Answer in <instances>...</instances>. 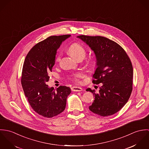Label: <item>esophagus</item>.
I'll return each mask as SVG.
<instances>
[{
    "mask_svg": "<svg viewBox=\"0 0 149 149\" xmlns=\"http://www.w3.org/2000/svg\"><path fill=\"white\" fill-rule=\"evenodd\" d=\"M71 90L72 91H74V92H81L83 91V88H81V87H78V86H73L71 88Z\"/></svg>",
    "mask_w": 149,
    "mask_h": 149,
    "instance_id": "obj_1",
    "label": "esophagus"
}]
</instances>
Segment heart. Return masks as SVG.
Segmentation results:
<instances>
[{
	"mask_svg": "<svg viewBox=\"0 0 149 149\" xmlns=\"http://www.w3.org/2000/svg\"><path fill=\"white\" fill-rule=\"evenodd\" d=\"M69 51L70 53V54L74 56L77 59L79 58H84L86 55V50L85 48L80 43H73L69 47ZM61 53H58L56 57H55V61L56 63H57L59 61L61 58ZM83 76V73H77L73 76V80L79 82V79L80 77H82Z\"/></svg>",
	"mask_w": 149,
	"mask_h": 149,
	"instance_id": "heart-1",
	"label": "heart"
}]
</instances>
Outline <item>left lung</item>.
<instances>
[{"label":"left lung","mask_w":149,"mask_h":149,"mask_svg":"<svg viewBox=\"0 0 149 149\" xmlns=\"http://www.w3.org/2000/svg\"><path fill=\"white\" fill-rule=\"evenodd\" d=\"M93 51L96 69L92 83H102L99 93L86 89L93 94L95 100L89 109L102 116L118 112L128 102L132 90L133 68L125 50L117 43L101 36L77 37Z\"/></svg>","instance_id":"left-lung-1"}]
</instances>
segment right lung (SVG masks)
I'll return each instance as SVG.
<instances>
[{"instance_id":"1","label":"right lung","mask_w":149,"mask_h":149,"mask_svg":"<svg viewBox=\"0 0 149 149\" xmlns=\"http://www.w3.org/2000/svg\"><path fill=\"white\" fill-rule=\"evenodd\" d=\"M70 35L50 36L37 43L27 53L23 65L21 84L26 97L33 110L50 118L63 112L69 87H49V72L55 64L57 50Z\"/></svg>"}]
</instances>
